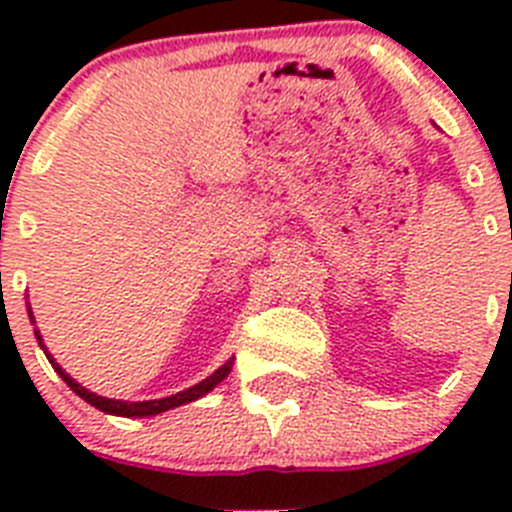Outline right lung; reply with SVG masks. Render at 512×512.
<instances>
[{
	"instance_id": "right-lung-1",
	"label": "right lung",
	"mask_w": 512,
	"mask_h": 512,
	"mask_svg": "<svg viewBox=\"0 0 512 512\" xmlns=\"http://www.w3.org/2000/svg\"><path fill=\"white\" fill-rule=\"evenodd\" d=\"M27 315H30V323L35 325L33 310H30V302H27ZM35 338H38L40 348H43V351H45V356H48V361H51V366L58 372V377H61L63 382L69 384L71 390H74L76 395L81 397V400H87L89 405H94V408L102 410V413H107V415H122V418H151V415L166 413V410H174V408H179V405H187V402L200 400V397H205L207 392L215 390L217 384H220L225 377H228L230 369H233V359H235V356H230V359L225 361V364L220 366V369H215V372H212L210 377L202 379V382H197V384H194V387H189V390L176 392V395H169V397H161V400L128 402V400H110V397L94 395V392H89L87 387H81V384L76 382L74 377H69V374L63 372L61 366L56 364V359H53V356L48 354V348H45L43 336H40V330H38V328H35Z\"/></svg>"
}]
</instances>
